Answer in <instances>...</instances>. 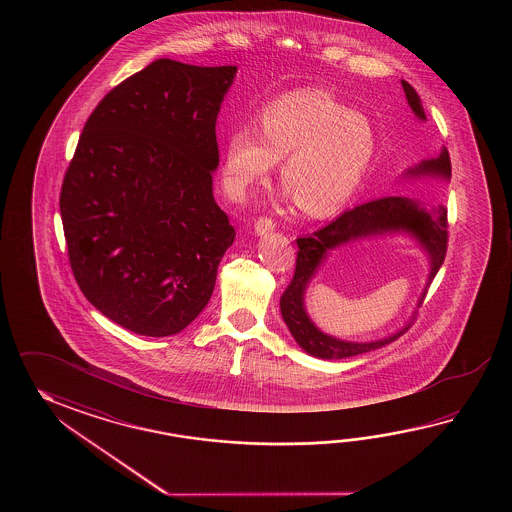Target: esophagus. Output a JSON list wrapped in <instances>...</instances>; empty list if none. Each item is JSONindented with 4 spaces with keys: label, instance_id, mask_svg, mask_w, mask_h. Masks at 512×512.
<instances>
[{
    "label": "esophagus",
    "instance_id": "1",
    "mask_svg": "<svg viewBox=\"0 0 512 512\" xmlns=\"http://www.w3.org/2000/svg\"><path fill=\"white\" fill-rule=\"evenodd\" d=\"M274 227H276V223H274L271 218H267V216L256 219V223H254V230H256V234H258V236H263V234H267V232H272Z\"/></svg>",
    "mask_w": 512,
    "mask_h": 512
}]
</instances>
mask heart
<instances>
[{
	"label": "heart",
	"instance_id": "b5f03b06",
	"mask_svg": "<svg viewBox=\"0 0 512 512\" xmlns=\"http://www.w3.org/2000/svg\"><path fill=\"white\" fill-rule=\"evenodd\" d=\"M375 130L322 89L272 98L260 111L258 130L230 131L223 148V183L234 199L271 175L282 161L287 196L305 214L322 218L344 207L370 170Z\"/></svg>",
	"mask_w": 512,
	"mask_h": 512
}]
</instances>
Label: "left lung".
Masks as SVG:
<instances>
[{
  "instance_id": "left-lung-1",
  "label": "left lung",
  "mask_w": 512,
  "mask_h": 512,
  "mask_svg": "<svg viewBox=\"0 0 512 512\" xmlns=\"http://www.w3.org/2000/svg\"><path fill=\"white\" fill-rule=\"evenodd\" d=\"M401 84L412 111L419 119L426 120L425 108L421 104L417 91L406 80H401ZM450 172L452 168H450L448 150L443 148L437 159L423 161L415 168H410L404 175H437V177L450 179ZM399 230L412 234L415 240L421 243V247L428 252L430 256V274L426 283L428 287L445 261L446 243H448V219H446L445 205L426 210L421 203H417L410 197H379V199H371L368 203L349 208L326 227L316 230L311 236L296 240L298 256H296L294 276L280 298V311H282L283 322L289 327L291 335L300 348L318 359H346V357L382 348L410 329V326L403 327L395 335L375 340V342H346L322 333L311 322L304 307L307 283L315 276L318 265L327 256V251L349 243L351 240L386 234V232H399ZM425 296L426 289L419 304H423Z\"/></svg>"
}]
</instances>
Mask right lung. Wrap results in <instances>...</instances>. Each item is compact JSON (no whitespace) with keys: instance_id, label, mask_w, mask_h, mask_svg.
<instances>
[{"instance_id":"right-lung-1","label":"right lung","mask_w":512,"mask_h":512,"mask_svg":"<svg viewBox=\"0 0 512 512\" xmlns=\"http://www.w3.org/2000/svg\"><path fill=\"white\" fill-rule=\"evenodd\" d=\"M234 75L155 60L98 102L64 175L78 287L137 335L170 337L196 320L236 238L212 194L216 120Z\"/></svg>"}]
</instances>
